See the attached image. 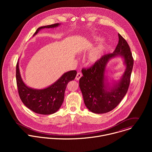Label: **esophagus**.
Here are the masks:
<instances>
[{
    "label": "esophagus",
    "mask_w": 152,
    "mask_h": 152,
    "mask_svg": "<svg viewBox=\"0 0 152 152\" xmlns=\"http://www.w3.org/2000/svg\"><path fill=\"white\" fill-rule=\"evenodd\" d=\"M82 76H83L82 73H81V72H78V73H77V75H76L75 78H76V80H79L82 77Z\"/></svg>",
    "instance_id": "esophagus-1"
}]
</instances>
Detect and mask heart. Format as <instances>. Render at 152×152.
Here are the masks:
<instances>
[{
    "label": "heart",
    "instance_id": "b5f03b06",
    "mask_svg": "<svg viewBox=\"0 0 152 152\" xmlns=\"http://www.w3.org/2000/svg\"><path fill=\"white\" fill-rule=\"evenodd\" d=\"M104 47L103 46L98 47L95 51L91 53L89 56V61L91 63H95L98 61L102 56Z\"/></svg>",
    "mask_w": 152,
    "mask_h": 152
}]
</instances>
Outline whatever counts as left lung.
<instances>
[{
  "instance_id": "8db88e82",
  "label": "left lung",
  "mask_w": 152,
  "mask_h": 152,
  "mask_svg": "<svg viewBox=\"0 0 152 152\" xmlns=\"http://www.w3.org/2000/svg\"><path fill=\"white\" fill-rule=\"evenodd\" d=\"M119 42L115 51L102 56L94 65L83 68V76L80 79V87L86 106L95 113H104L116 108L126 94L130 84L133 58L126 40L118 34ZM120 55L124 57L127 69L120 83L109 91L105 89L104 74L107 62Z\"/></svg>"
}]
</instances>
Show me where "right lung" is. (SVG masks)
I'll list each match as a JSON object with an SVG mask.
<instances>
[{"label":"right lung","instance_id":"obj_1","mask_svg":"<svg viewBox=\"0 0 152 152\" xmlns=\"http://www.w3.org/2000/svg\"><path fill=\"white\" fill-rule=\"evenodd\" d=\"M58 25L59 23H55L40 27L37 29L34 35L40 29L55 27ZM76 75L75 70L68 71L51 86L43 89H33L27 87L23 82L18 61L16 77L20 98L26 107L35 113L42 115L54 113L63 104L67 84L69 81L74 80Z\"/></svg>","mask_w":152,"mask_h":152}]
</instances>
